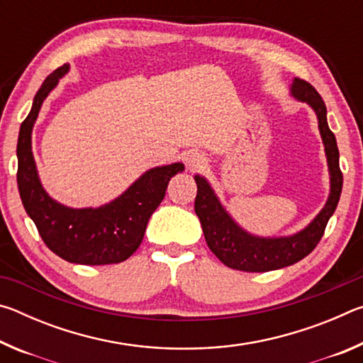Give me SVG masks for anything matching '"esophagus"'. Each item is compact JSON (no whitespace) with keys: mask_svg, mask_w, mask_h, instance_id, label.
Segmentation results:
<instances>
[{"mask_svg":"<svg viewBox=\"0 0 363 363\" xmlns=\"http://www.w3.org/2000/svg\"><path fill=\"white\" fill-rule=\"evenodd\" d=\"M184 162H186V167L190 171H194V169H199V168L203 167V164L206 163V157L203 155V153L192 150V152L186 153V157H184Z\"/></svg>","mask_w":363,"mask_h":363,"instance_id":"34e87169","label":"esophagus"}]
</instances>
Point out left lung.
<instances>
[{"instance_id":"obj_1","label":"left lung","mask_w":363,"mask_h":363,"mask_svg":"<svg viewBox=\"0 0 363 363\" xmlns=\"http://www.w3.org/2000/svg\"><path fill=\"white\" fill-rule=\"evenodd\" d=\"M290 91L294 99L306 102L317 115L330 173L328 200L320 213L303 230L288 237H257L242 229L220 203L210 182L203 176L195 174V213L200 219L205 240L218 259L230 269L243 272H267L301 261L320 242L328 219L333 216L340 201L342 189L340 150L335 134L328 128L325 102L314 86L304 79L294 78Z\"/></svg>"}]
</instances>
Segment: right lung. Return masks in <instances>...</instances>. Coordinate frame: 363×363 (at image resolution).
Segmentation results:
<instances>
[{"instance_id": "1", "label": "right lung", "mask_w": 363, "mask_h": 363, "mask_svg": "<svg viewBox=\"0 0 363 363\" xmlns=\"http://www.w3.org/2000/svg\"><path fill=\"white\" fill-rule=\"evenodd\" d=\"M70 65L59 67L43 82L17 140V186L23 208L46 247L59 257L86 266L116 264L139 248L152 213L162 203L168 182L182 173V163L157 167L134 181L115 200L97 208L59 203L43 187L32 152V131L40 108Z\"/></svg>"}]
</instances>
